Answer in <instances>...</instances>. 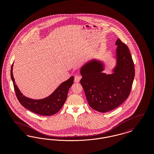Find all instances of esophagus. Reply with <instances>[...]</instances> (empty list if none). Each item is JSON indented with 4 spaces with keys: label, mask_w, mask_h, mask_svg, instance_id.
Here are the masks:
<instances>
[{
    "label": "esophagus",
    "mask_w": 154,
    "mask_h": 154,
    "mask_svg": "<svg viewBox=\"0 0 154 154\" xmlns=\"http://www.w3.org/2000/svg\"><path fill=\"white\" fill-rule=\"evenodd\" d=\"M81 76L79 75H76L75 77H74V82H79L81 79Z\"/></svg>",
    "instance_id": "esophagus-1"
}]
</instances>
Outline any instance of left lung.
<instances>
[{
  "instance_id": "8db88e82",
  "label": "left lung",
  "mask_w": 154,
  "mask_h": 154,
  "mask_svg": "<svg viewBox=\"0 0 154 154\" xmlns=\"http://www.w3.org/2000/svg\"><path fill=\"white\" fill-rule=\"evenodd\" d=\"M116 66L113 73H102L101 61L92 60L81 68L80 83L89 105L106 112L120 106L129 95L134 77V66L128 47L118 38Z\"/></svg>"
}]
</instances>
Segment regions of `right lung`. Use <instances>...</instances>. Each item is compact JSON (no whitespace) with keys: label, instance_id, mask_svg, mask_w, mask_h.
Masks as SVG:
<instances>
[{"label":"right lung","instance_id":"add662e5","mask_svg":"<svg viewBox=\"0 0 154 154\" xmlns=\"http://www.w3.org/2000/svg\"><path fill=\"white\" fill-rule=\"evenodd\" d=\"M13 64L11 67V78L13 81L15 95L18 101L25 108L37 114L50 116L58 112L63 106L69 88L73 84L74 77L61 83L54 92L42 99H32L23 95L15 83L13 74Z\"/></svg>","mask_w":154,"mask_h":154}]
</instances>
